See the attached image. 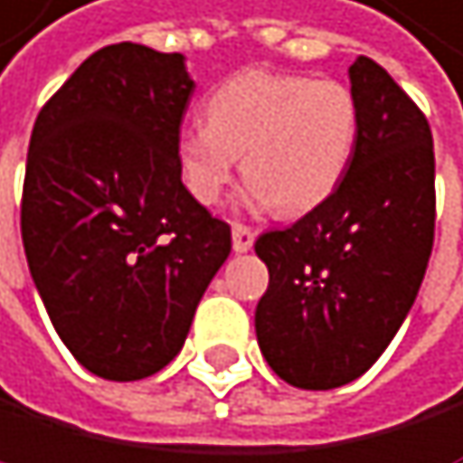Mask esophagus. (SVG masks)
<instances>
[{
	"label": "esophagus",
	"instance_id": "obj_1",
	"mask_svg": "<svg viewBox=\"0 0 463 463\" xmlns=\"http://www.w3.org/2000/svg\"><path fill=\"white\" fill-rule=\"evenodd\" d=\"M253 239H256V233L250 227H244V224L233 227V250L236 253H248L253 248Z\"/></svg>",
	"mask_w": 463,
	"mask_h": 463
}]
</instances>
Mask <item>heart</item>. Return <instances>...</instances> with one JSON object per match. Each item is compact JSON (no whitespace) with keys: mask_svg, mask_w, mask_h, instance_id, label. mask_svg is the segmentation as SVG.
<instances>
[{"mask_svg":"<svg viewBox=\"0 0 463 463\" xmlns=\"http://www.w3.org/2000/svg\"><path fill=\"white\" fill-rule=\"evenodd\" d=\"M357 100L340 80L241 71L210 94L207 123L178 135V173L201 204L248 178V204L299 215L337 190L354 158Z\"/></svg>","mask_w":463,"mask_h":463,"instance_id":"obj_1","label":"heart"}]
</instances>
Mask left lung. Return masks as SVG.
<instances>
[{"label":"left lung","instance_id":"obj_1","mask_svg":"<svg viewBox=\"0 0 463 463\" xmlns=\"http://www.w3.org/2000/svg\"><path fill=\"white\" fill-rule=\"evenodd\" d=\"M357 144L323 204L256 241L270 282L256 305L268 366L326 392L366 374L403 326L435 236V152L423 111L369 57L348 69Z\"/></svg>","mask_w":463,"mask_h":463}]
</instances>
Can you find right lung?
Masks as SVG:
<instances>
[{
    "mask_svg": "<svg viewBox=\"0 0 463 463\" xmlns=\"http://www.w3.org/2000/svg\"><path fill=\"white\" fill-rule=\"evenodd\" d=\"M193 89L184 54L118 43L33 123L22 190L31 279L60 340L103 380L161 372L230 256V227L178 173Z\"/></svg>",
    "mask_w": 463,
    "mask_h": 463,
    "instance_id": "add662e5",
    "label": "right lung"
}]
</instances>
